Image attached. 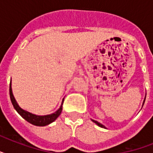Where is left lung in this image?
<instances>
[{
  "mask_svg": "<svg viewBox=\"0 0 153 153\" xmlns=\"http://www.w3.org/2000/svg\"><path fill=\"white\" fill-rule=\"evenodd\" d=\"M145 100H144V102H143V103H145ZM92 121H93L94 122V123H95L96 125H97V126H100V127H102V128H105V127L104 126H103V125H102V124H101V123H99V122H98V121H94V120H92Z\"/></svg>",
  "mask_w": 153,
  "mask_h": 153,
  "instance_id": "left-lung-1",
  "label": "left lung"
}]
</instances>
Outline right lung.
<instances>
[{"label":"right lung","instance_id":"add662e5","mask_svg":"<svg viewBox=\"0 0 153 153\" xmlns=\"http://www.w3.org/2000/svg\"><path fill=\"white\" fill-rule=\"evenodd\" d=\"M12 84L10 82V86H9V94H10V99L12 102L14 109L17 111V113L20 114V116L22 117L23 118L25 119L27 122L34 125L36 126H48L49 124H51V122L56 120L58 117L59 116L61 112L62 109V104H63V100H62L61 106L59 107V109H58L57 111H55V113H53L51 114H48V115H44V116H39V115H36L33 114L30 112H27L25 109H23L22 108H20V105L17 104V102L16 101L14 96H13V91H12Z\"/></svg>","mask_w":153,"mask_h":153}]
</instances>
